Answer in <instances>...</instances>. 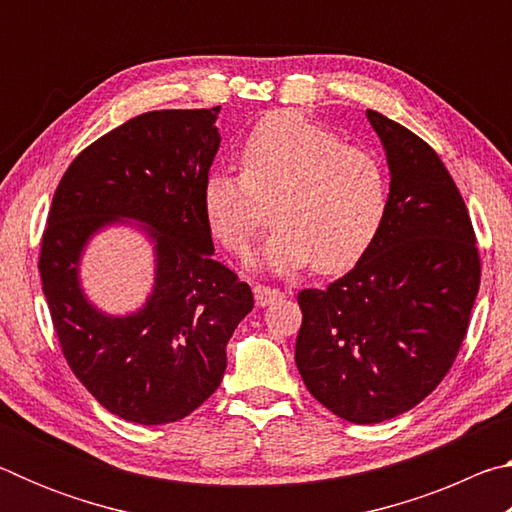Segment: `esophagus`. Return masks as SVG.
Wrapping results in <instances>:
<instances>
[{"label": "esophagus", "instance_id": "esophagus-1", "mask_svg": "<svg viewBox=\"0 0 512 512\" xmlns=\"http://www.w3.org/2000/svg\"><path fill=\"white\" fill-rule=\"evenodd\" d=\"M253 291H255V300H257L259 307L273 305L275 300H282L284 298V291L273 289V287H264V284H255Z\"/></svg>", "mask_w": 512, "mask_h": 512}]
</instances>
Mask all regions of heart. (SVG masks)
Wrapping results in <instances>:
<instances>
[{"label":"heart","instance_id":"heart-1","mask_svg":"<svg viewBox=\"0 0 512 512\" xmlns=\"http://www.w3.org/2000/svg\"><path fill=\"white\" fill-rule=\"evenodd\" d=\"M388 198V169L375 151L345 144L302 112L277 110L246 137L241 176H207L203 212L214 239L246 257L273 203L277 228L262 262L273 271L314 264L318 273H343L375 244Z\"/></svg>","mask_w":512,"mask_h":512}]
</instances>
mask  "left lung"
<instances>
[{
    "label": "left lung",
    "instance_id": "obj_1",
    "mask_svg": "<svg viewBox=\"0 0 512 512\" xmlns=\"http://www.w3.org/2000/svg\"><path fill=\"white\" fill-rule=\"evenodd\" d=\"M391 167L375 244L327 289H302L296 366L307 391L354 424L420 404L454 366L481 284L470 212L431 146L368 110Z\"/></svg>",
    "mask_w": 512,
    "mask_h": 512
}]
</instances>
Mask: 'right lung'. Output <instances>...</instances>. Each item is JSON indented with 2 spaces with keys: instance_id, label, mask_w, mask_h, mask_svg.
I'll list each match as a JSON object with an SVG mask.
<instances>
[{
  "instance_id": "right-lung-1",
  "label": "right lung",
  "mask_w": 512,
  "mask_h": 512,
  "mask_svg": "<svg viewBox=\"0 0 512 512\" xmlns=\"http://www.w3.org/2000/svg\"><path fill=\"white\" fill-rule=\"evenodd\" d=\"M219 110L133 117L76 155L51 201L38 268L60 350L103 409L128 422L196 411L219 388L225 345L253 309L248 284L212 259L203 212ZM117 218L149 224L159 255L154 296L126 319L94 310L75 275L87 239Z\"/></svg>"
}]
</instances>
